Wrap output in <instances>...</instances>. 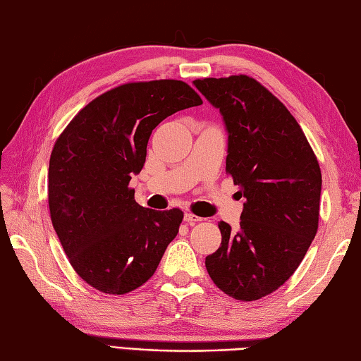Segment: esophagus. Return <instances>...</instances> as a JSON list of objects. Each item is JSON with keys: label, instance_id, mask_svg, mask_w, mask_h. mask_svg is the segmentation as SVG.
Instances as JSON below:
<instances>
[{"label": "esophagus", "instance_id": "1", "mask_svg": "<svg viewBox=\"0 0 361 361\" xmlns=\"http://www.w3.org/2000/svg\"><path fill=\"white\" fill-rule=\"evenodd\" d=\"M202 221H203L202 217L195 216V214H192V213H186V214H185V222H188L189 225H195L197 222H202Z\"/></svg>", "mask_w": 361, "mask_h": 361}]
</instances>
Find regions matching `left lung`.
I'll return each mask as SVG.
<instances>
[{
    "instance_id": "obj_1",
    "label": "left lung",
    "mask_w": 361,
    "mask_h": 361,
    "mask_svg": "<svg viewBox=\"0 0 361 361\" xmlns=\"http://www.w3.org/2000/svg\"><path fill=\"white\" fill-rule=\"evenodd\" d=\"M194 86L221 111L228 131L225 171L245 197L238 231L219 222L222 243L204 266L230 298L258 300L291 277L316 236L319 162L298 120L257 80L203 78Z\"/></svg>"
}]
</instances>
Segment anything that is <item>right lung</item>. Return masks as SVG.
I'll return each instance as SVG.
<instances>
[{"instance_id":"obj_1","label":"right lung","mask_w":361,"mask_h":361,"mask_svg":"<svg viewBox=\"0 0 361 361\" xmlns=\"http://www.w3.org/2000/svg\"><path fill=\"white\" fill-rule=\"evenodd\" d=\"M202 103L183 81L126 82L84 106L56 140L49 216L70 264L92 288L126 294L157 271L183 211L140 207L128 185L142 171L152 131Z\"/></svg>"}]
</instances>
